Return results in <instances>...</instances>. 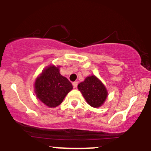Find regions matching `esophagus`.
Listing matches in <instances>:
<instances>
[{"label":"esophagus","instance_id":"1","mask_svg":"<svg viewBox=\"0 0 151 151\" xmlns=\"http://www.w3.org/2000/svg\"><path fill=\"white\" fill-rule=\"evenodd\" d=\"M72 84H73L74 88H77V86L78 85V82L77 81H74V82L72 83Z\"/></svg>","mask_w":151,"mask_h":151}]
</instances>
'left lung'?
Returning a JSON list of instances; mask_svg holds the SVG:
<instances>
[{
    "label": "left lung",
    "mask_w": 151,
    "mask_h": 151,
    "mask_svg": "<svg viewBox=\"0 0 151 151\" xmlns=\"http://www.w3.org/2000/svg\"><path fill=\"white\" fill-rule=\"evenodd\" d=\"M78 89L82 93L85 100L92 107H99L107 97L106 89L95 76L88 77L78 85Z\"/></svg>",
    "instance_id": "8db88e82"
}]
</instances>
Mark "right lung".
Here are the masks:
<instances>
[{
  "instance_id": "right-lung-1",
  "label": "right lung",
  "mask_w": 151,
  "mask_h": 151,
  "mask_svg": "<svg viewBox=\"0 0 151 151\" xmlns=\"http://www.w3.org/2000/svg\"><path fill=\"white\" fill-rule=\"evenodd\" d=\"M72 89V83L60 74L59 67L54 65L42 71L35 83L36 96L49 107L60 105Z\"/></svg>"
}]
</instances>
